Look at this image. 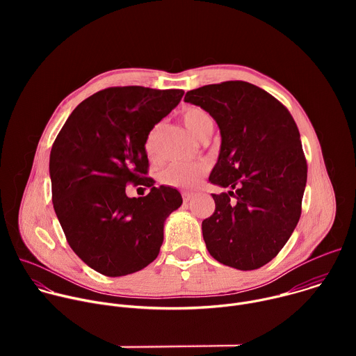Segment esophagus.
Returning a JSON list of instances; mask_svg holds the SVG:
<instances>
[{
    "mask_svg": "<svg viewBox=\"0 0 356 356\" xmlns=\"http://www.w3.org/2000/svg\"><path fill=\"white\" fill-rule=\"evenodd\" d=\"M181 197H183V201H184V202H188V201H191V200L194 198V194L184 191V193L181 194Z\"/></svg>",
    "mask_w": 356,
    "mask_h": 356,
    "instance_id": "1",
    "label": "esophagus"
}]
</instances>
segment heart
I'll list each match as a JSON object with an SVG mask.
<instances>
[{
  "label": "heart",
  "instance_id": "obj_1",
  "mask_svg": "<svg viewBox=\"0 0 356 356\" xmlns=\"http://www.w3.org/2000/svg\"><path fill=\"white\" fill-rule=\"evenodd\" d=\"M183 122L188 128V131L198 139L211 135L214 129L213 117L206 110L198 108V107L187 108L183 113ZM159 129H161V125H155L146 136L145 149L149 155L154 154L156 140L159 136ZM207 170H209V166L204 162H197V163L175 162L161 170L159 180L166 186L188 190V188H194L200 183V180L204 177Z\"/></svg>",
  "mask_w": 356,
  "mask_h": 356
}]
</instances>
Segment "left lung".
<instances>
[{
	"instance_id": "1",
	"label": "left lung",
	"mask_w": 356,
	"mask_h": 356,
	"mask_svg": "<svg viewBox=\"0 0 356 356\" xmlns=\"http://www.w3.org/2000/svg\"><path fill=\"white\" fill-rule=\"evenodd\" d=\"M218 124L221 150L210 181L231 188L213 194L216 211L201 224L210 255L239 269L270 262L300 216L307 161L289 110L246 81H224L187 91Z\"/></svg>"
}]
</instances>
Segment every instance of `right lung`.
Wrapping results in <instances>:
<instances>
[{
  "instance_id": "right-lung-1",
  "label": "right lung",
  "mask_w": 356,
  "mask_h": 356,
  "mask_svg": "<svg viewBox=\"0 0 356 356\" xmlns=\"http://www.w3.org/2000/svg\"><path fill=\"white\" fill-rule=\"evenodd\" d=\"M184 91L110 87L80 103L50 150L52 201L66 239L95 272L118 277L154 262L166 217L181 206L176 188L147 177L146 136ZM129 182L150 186L129 199Z\"/></svg>"
}]
</instances>
